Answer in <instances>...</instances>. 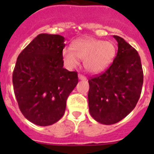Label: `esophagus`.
I'll use <instances>...</instances> for the list:
<instances>
[{
    "label": "esophagus",
    "instance_id": "34e87169",
    "mask_svg": "<svg viewBox=\"0 0 154 154\" xmlns=\"http://www.w3.org/2000/svg\"><path fill=\"white\" fill-rule=\"evenodd\" d=\"M78 78L79 80H82V81H86V77H85L84 75L78 74Z\"/></svg>",
    "mask_w": 154,
    "mask_h": 154
}]
</instances>
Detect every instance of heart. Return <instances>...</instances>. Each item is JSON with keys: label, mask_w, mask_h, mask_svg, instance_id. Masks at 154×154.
I'll use <instances>...</instances> for the list:
<instances>
[{"label": "heart", "mask_w": 154, "mask_h": 154, "mask_svg": "<svg viewBox=\"0 0 154 154\" xmlns=\"http://www.w3.org/2000/svg\"><path fill=\"white\" fill-rule=\"evenodd\" d=\"M72 51L69 48L63 49L62 57L67 66L73 68L78 64V58L83 60L85 69L92 73L102 72L111 65L117 53L113 42L87 38L75 41Z\"/></svg>", "instance_id": "1"}]
</instances>
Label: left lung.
Returning a JSON list of instances; mask_svg holds the SVG:
<instances>
[{"mask_svg":"<svg viewBox=\"0 0 154 154\" xmlns=\"http://www.w3.org/2000/svg\"><path fill=\"white\" fill-rule=\"evenodd\" d=\"M118 50L105 72L89 80V112L103 125H112L126 117L136 106L143 85L141 58L123 38L113 36Z\"/></svg>","mask_w":154,"mask_h":154,"instance_id":"1","label":"left lung"}]
</instances>
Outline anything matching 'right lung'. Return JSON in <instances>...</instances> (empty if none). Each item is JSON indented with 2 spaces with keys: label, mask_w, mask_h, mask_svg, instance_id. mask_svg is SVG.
Wrapping results in <instances>:
<instances>
[{
  "label": "right lung",
  "mask_w": 154,
  "mask_h": 154,
  "mask_svg": "<svg viewBox=\"0 0 154 154\" xmlns=\"http://www.w3.org/2000/svg\"><path fill=\"white\" fill-rule=\"evenodd\" d=\"M65 37L37 35L19 54L13 73L14 94L20 112L40 126L63 117L66 101L77 86V72L63 68Z\"/></svg>",
  "instance_id": "add662e5"
}]
</instances>
